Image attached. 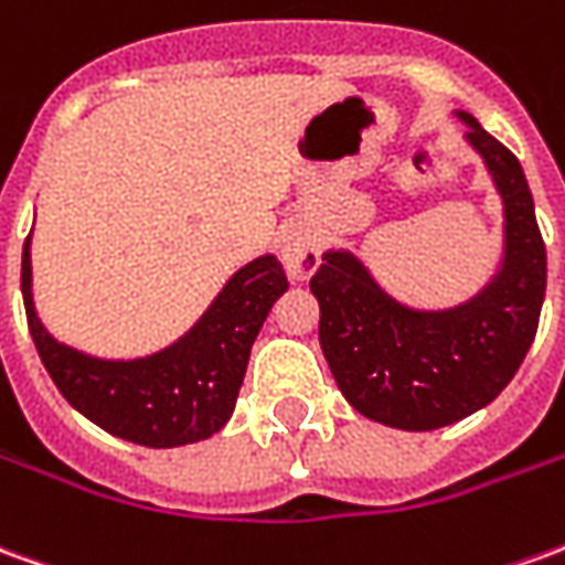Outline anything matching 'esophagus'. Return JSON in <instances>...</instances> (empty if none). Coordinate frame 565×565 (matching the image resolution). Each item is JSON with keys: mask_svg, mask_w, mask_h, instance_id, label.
Segmentation results:
<instances>
[{"mask_svg": "<svg viewBox=\"0 0 565 565\" xmlns=\"http://www.w3.org/2000/svg\"><path fill=\"white\" fill-rule=\"evenodd\" d=\"M281 263L294 281H306L321 266V250L309 228H294L281 242Z\"/></svg>", "mask_w": 565, "mask_h": 565, "instance_id": "obj_1", "label": "esophagus"}]
</instances>
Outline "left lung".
I'll return each instance as SVG.
<instances>
[{"mask_svg": "<svg viewBox=\"0 0 565 565\" xmlns=\"http://www.w3.org/2000/svg\"><path fill=\"white\" fill-rule=\"evenodd\" d=\"M459 116L504 201V263L495 281L459 309L413 311L345 250L323 254L309 281L339 392L366 419L404 431L444 428L495 401L530 351L544 302L547 256L523 168L477 118Z\"/></svg>", "mask_w": 565, "mask_h": 565, "instance_id": "left-lung-1", "label": "left lung"}]
</instances>
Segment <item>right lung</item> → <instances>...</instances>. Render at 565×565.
<instances>
[{"label":"right lung","instance_id":"1","mask_svg":"<svg viewBox=\"0 0 565 565\" xmlns=\"http://www.w3.org/2000/svg\"><path fill=\"white\" fill-rule=\"evenodd\" d=\"M21 290L35 351L63 397L121 440L168 449L204 440L226 425L250 345L275 299L287 290V275L275 256L247 263L186 337L137 361H100L49 337L33 309L30 235L23 242Z\"/></svg>","mask_w":565,"mask_h":565}]
</instances>
